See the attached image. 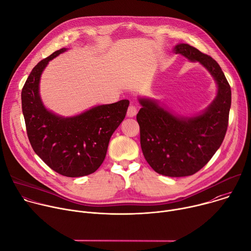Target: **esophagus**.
Here are the masks:
<instances>
[{
	"label": "esophagus",
	"mask_w": 251,
	"mask_h": 251,
	"mask_svg": "<svg viewBox=\"0 0 251 251\" xmlns=\"http://www.w3.org/2000/svg\"><path fill=\"white\" fill-rule=\"evenodd\" d=\"M137 114V107L133 104H130L128 107V110H127V115L129 117H134Z\"/></svg>",
	"instance_id": "obj_1"
}]
</instances>
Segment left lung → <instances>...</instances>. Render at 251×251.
Here are the masks:
<instances>
[{"label":"left lung","instance_id":"obj_1","mask_svg":"<svg viewBox=\"0 0 251 251\" xmlns=\"http://www.w3.org/2000/svg\"><path fill=\"white\" fill-rule=\"evenodd\" d=\"M176 53L199 61L218 84L216 99L200 115L176 116L151 99L140 98L137 114L143 155L158 174L186 176L199 172L221 147L231 105V89L219 63L187 45H176Z\"/></svg>","mask_w":251,"mask_h":251}]
</instances>
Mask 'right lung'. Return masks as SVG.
<instances>
[{"mask_svg": "<svg viewBox=\"0 0 251 251\" xmlns=\"http://www.w3.org/2000/svg\"><path fill=\"white\" fill-rule=\"evenodd\" d=\"M54 51L35 65L22 89V109L33 151L51 170L64 176H83L103 163L109 140L124 120L129 100L98 105L74 117L49 111L40 96V79Z\"/></svg>", "mask_w": 251, "mask_h": 251, "instance_id": "right-lung-1", "label": "right lung"}]
</instances>
